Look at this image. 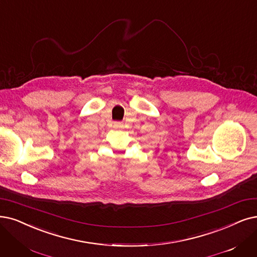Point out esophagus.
<instances>
[{"label": "esophagus", "instance_id": "34e87169", "mask_svg": "<svg viewBox=\"0 0 257 257\" xmlns=\"http://www.w3.org/2000/svg\"><path fill=\"white\" fill-rule=\"evenodd\" d=\"M114 127L115 128H121L122 124H121V123H119V122H116V123H114Z\"/></svg>", "mask_w": 257, "mask_h": 257}]
</instances>
